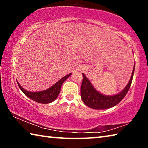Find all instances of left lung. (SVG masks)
I'll return each instance as SVG.
<instances>
[{"mask_svg":"<svg viewBox=\"0 0 148 148\" xmlns=\"http://www.w3.org/2000/svg\"><path fill=\"white\" fill-rule=\"evenodd\" d=\"M134 72V66L132 71L130 81L123 91L114 96H105L100 93L94 88L89 80L87 78L84 74L81 86V97L83 102L91 108L95 110H105L114 107L121 102L125 97L131 87L132 77Z\"/></svg>","mask_w":148,"mask_h":148,"instance_id":"left-lung-1","label":"left lung"}]
</instances>
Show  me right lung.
<instances>
[{"label": "right lung", "instance_id": "add662e5", "mask_svg": "<svg viewBox=\"0 0 148 148\" xmlns=\"http://www.w3.org/2000/svg\"><path fill=\"white\" fill-rule=\"evenodd\" d=\"M71 75V73L64 76L62 78L59 80L56 84H55L53 86L49 87V88L47 89V90L39 92L27 91L20 86L18 82H17L20 89H21L22 92H23L27 97H28L29 99H32V101H34L35 102H38V103L48 104L50 103V102L54 101L55 100L57 99V97H58V95L59 94L60 91H61V87L62 84H63V82L68 78Z\"/></svg>", "mask_w": 148, "mask_h": 148}]
</instances>
